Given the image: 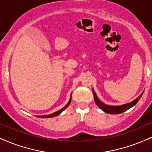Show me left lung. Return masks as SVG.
I'll return each instance as SVG.
<instances>
[{"label":"left lung","instance_id":"8db88e82","mask_svg":"<svg viewBox=\"0 0 152 152\" xmlns=\"http://www.w3.org/2000/svg\"><path fill=\"white\" fill-rule=\"evenodd\" d=\"M143 93L140 94L139 97H137L135 100L133 101V102L129 103V104H124V105H121V106H109L106 105V104H104V103L101 102L99 100L98 97H97L96 94L95 93L93 89V94H94V100H95V103L97 104V106L100 108L101 109H102L103 111H105L106 113H108V114H121V113L124 112L126 111V110L129 109L130 108H132V106H134V105L137 104V102H139V99H141V97L142 96Z\"/></svg>","mask_w":152,"mask_h":152}]
</instances>
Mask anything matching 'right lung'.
<instances>
[{
  "mask_svg": "<svg viewBox=\"0 0 152 152\" xmlns=\"http://www.w3.org/2000/svg\"><path fill=\"white\" fill-rule=\"evenodd\" d=\"M71 97L70 98V100H69V103H68V104H66V105L64 106V108H62L61 109L59 110V111H56V112H54V113H53V114H51L48 115V116H37V117H40V118H51V117H55V116H58V115L60 114L62 112V111H64V110H65L66 108H67L68 106H69V104H71Z\"/></svg>",
  "mask_w": 152,
  "mask_h": 152,
  "instance_id": "right-lung-1",
  "label": "right lung"
}]
</instances>
